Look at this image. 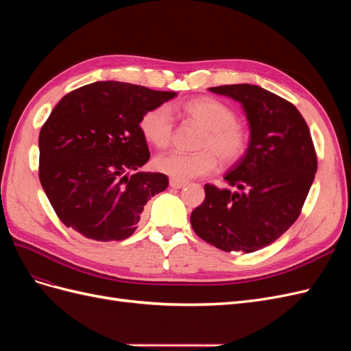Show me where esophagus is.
<instances>
[{
    "label": "esophagus",
    "mask_w": 351,
    "mask_h": 351,
    "mask_svg": "<svg viewBox=\"0 0 351 351\" xmlns=\"http://www.w3.org/2000/svg\"><path fill=\"white\" fill-rule=\"evenodd\" d=\"M169 186L173 189H182L186 186V182H182V180H177V178H171L169 180Z\"/></svg>",
    "instance_id": "obj_1"
}]
</instances>
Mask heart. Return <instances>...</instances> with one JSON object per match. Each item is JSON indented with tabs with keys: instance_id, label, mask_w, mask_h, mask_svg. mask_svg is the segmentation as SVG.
Returning a JSON list of instances; mask_svg holds the SVG:
<instances>
[{
	"instance_id": "heart-1",
	"label": "heart",
	"mask_w": 351,
	"mask_h": 351,
	"mask_svg": "<svg viewBox=\"0 0 351 351\" xmlns=\"http://www.w3.org/2000/svg\"><path fill=\"white\" fill-rule=\"evenodd\" d=\"M183 112L190 120L205 129L197 142L199 152L167 154L155 158V168L169 177L192 180L210 174L218 165H234L244 156L249 146V136L237 115L226 104L212 98H195L183 105ZM145 139L158 149H165L173 141L174 121L167 105L147 111L141 120Z\"/></svg>"
}]
</instances>
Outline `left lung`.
<instances>
[{"instance_id": "1", "label": "left lung", "mask_w": 351, "mask_h": 351, "mask_svg": "<svg viewBox=\"0 0 351 351\" xmlns=\"http://www.w3.org/2000/svg\"><path fill=\"white\" fill-rule=\"evenodd\" d=\"M241 104L249 121L247 151L226 174L228 189L205 184V200L190 222L196 234L224 252L267 247L299 218L317 169L302 114L289 101L256 84L209 88Z\"/></svg>"}]
</instances>
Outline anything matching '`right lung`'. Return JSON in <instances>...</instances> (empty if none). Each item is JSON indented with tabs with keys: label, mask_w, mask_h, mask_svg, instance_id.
Instances as JSON below:
<instances>
[{
	"label": "right lung",
	"mask_w": 351,
	"mask_h": 351,
	"mask_svg": "<svg viewBox=\"0 0 351 351\" xmlns=\"http://www.w3.org/2000/svg\"><path fill=\"white\" fill-rule=\"evenodd\" d=\"M176 92L95 82L67 93L39 133V180L66 227L97 241L124 240L168 177L137 171L149 159L142 117Z\"/></svg>",
	"instance_id": "obj_1"
}]
</instances>
